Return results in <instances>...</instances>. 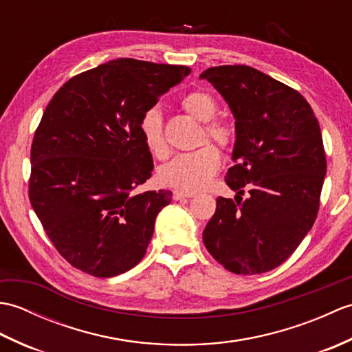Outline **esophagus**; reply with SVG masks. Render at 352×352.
Instances as JSON below:
<instances>
[{"instance_id": "obj_1", "label": "esophagus", "mask_w": 352, "mask_h": 352, "mask_svg": "<svg viewBox=\"0 0 352 352\" xmlns=\"http://www.w3.org/2000/svg\"><path fill=\"white\" fill-rule=\"evenodd\" d=\"M192 192H183V190H174V199H183V198H192Z\"/></svg>"}]
</instances>
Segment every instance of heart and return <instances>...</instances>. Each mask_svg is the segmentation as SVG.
I'll return each instance as SVG.
<instances>
[{
    "instance_id": "obj_1",
    "label": "heart",
    "mask_w": 352,
    "mask_h": 352,
    "mask_svg": "<svg viewBox=\"0 0 352 352\" xmlns=\"http://www.w3.org/2000/svg\"><path fill=\"white\" fill-rule=\"evenodd\" d=\"M182 109L197 121L204 122L201 144L208 139L222 149H228L236 140V130L223 119H216L218 102L214 96L203 89L184 95L180 101ZM139 131L142 142L157 159L169 154V146L163 131V118L157 107H149L140 118ZM221 164L219 149L212 144H204L192 153L177 155L159 170L160 182L183 192H198L212 182Z\"/></svg>"
}]
</instances>
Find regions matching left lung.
Returning a JSON list of instances; mask_svg holds the SVG:
<instances>
[{"label":"left lung","mask_w":352,"mask_h":352,"mask_svg":"<svg viewBox=\"0 0 352 352\" xmlns=\"http://www.w3.org/2000/svg\"><path fill=\"white\" fill-rule=\"evenodd\" d=\"M226 98L236 119L234 166L203 241L230 272H269L287 260L316 221L327 159L319 122L304 96L245 65L199 76ZM243 187L250 189L246 200Z\"/></svg>","instance_id":"1"}]
</instances>
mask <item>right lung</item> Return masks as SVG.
<instances>
[{"instance_id": "1", "label": "right lung", "mask_w": 352, "mask_h": 352, "mask_svg": "<svg viewBox=\"0 0 352 352\" xmlns=\"http://www.w3.org/2000/svg\"><path fill=\"white\" fill-rule=\"evenodd\" d=\"M189 74L182 65L116 58L52 96L33 138L28 198L71 266L109 278L144 258L172 193L136 192L154 168L139 122Z\"/></svg>"}]
</instances>
